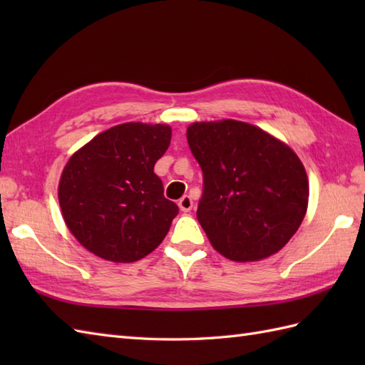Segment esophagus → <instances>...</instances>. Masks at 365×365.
Listing matches in <instances>:
<instances>
[{"label": "esophagus", "instance_id": "esophagus-1", "mask_svg": "<svg viewBox=\"0 0 365 365\" xmlns=\"http://www.w3.org/2000/svg\"><path fill=\"white\" fill-rule=\"evenodd\" d=\"M178 207H180L182 212L188 213L192 208V199L190 196H183L180 200H178Z\"/></svg>", "mask_w": 365, "mask_h": 365}]
</instances>
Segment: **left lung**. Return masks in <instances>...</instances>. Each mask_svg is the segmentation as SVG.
<instances>
[{
  "label": "left lung",
  "mask_w": 365,
  "mask_h": 365,
  "mask_svg": "<svg viewBox=\"0 0 365 365\" xmlns=\"http://www.w3.org/2000/svg\"><path fill=\"white\" fill-rule=\"evenodd\" d=\"M187 139L204 177L196 215L215 250L234 262L282 250L307 210V175L297 153L230 119L192 123Z\"/></svg>",
  "instance_id": "1"
}]
</instances>
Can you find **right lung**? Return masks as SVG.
<instances>
[{
    "label": "right lung",
    "mask_w": 365,
    "mask_h": 365,
    "mask_svg": "<svg viewBox=\"0 0 365 365\" xmlns=\"http://www.w3.org/2000/svg\"><path fill=\"white\" fill-rule=\"evenodd\" d=\"M170 127L127 122L97 135L68 160L59 205L73 237L98 257L136 262L166 237L178 207L163 195L153 166Z\"/></svg>",
    "instance_id": "obj_1"
}]
</instances>
